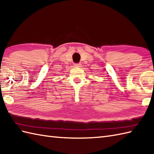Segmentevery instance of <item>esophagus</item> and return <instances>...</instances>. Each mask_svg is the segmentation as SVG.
<instances>
[{"label":"esophagus","mask_w":154,"mask_h":154,"mask_svg":"<svg viewBox=\"0 0 154 154\" xmlns=\"http://www.w3.org/2000/svg\"><path fill=\"white\" fill-rule=\"evenodd\" d=\"M74 66L75 67H81V66H82V65H81V63H75V64H74Z\"/></svg>","instance_id":"1"}]
</instances>
